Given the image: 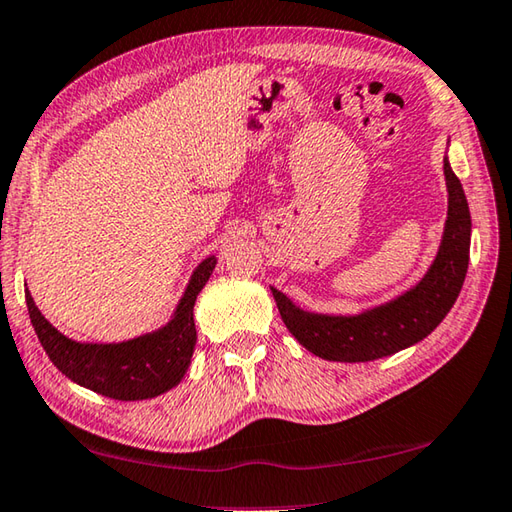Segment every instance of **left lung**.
I'll return each instance as SVG.
<instances>
[{
  "mask_svg": "<svg viewBox=\"0 0 512 512\" xmlns=\"http://www.w3.org/2000/svg\"><path fill=\"white\" fill-rule=\"evenodd\" d=\"M443 172L448 181V221L443 241L430 271L412 291L367 313L342 318L306 313L284 293L271 288L286 329L302 347L324 360L369 362L412 347L439 327L466 280L472 228L466 194L448 159L443 161Z\"/></svg>",
  "mask_w": 512,
  "mask_h": 512,
  "instance_id": "obj_1",
  "label": "left lung"
}]
</instances>
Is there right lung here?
Instances as JSON below:
<instances>
[{"instance_id":"right-lung-1","label":"right lung","mask_w":512,"mask_h":512,"mask_svg":"<svg viewBox=\"0 0 512 512\" xmlns=\"http://www.w3.org/2000/svg\"><path fill=\"white\" fill-rule=\"evenodd\" d=\"M217 259L208 257L194 271L174 318L163 329L118 345H82L51 327L26 293L31 324L55 367L73 383L116 401H145L181 383L190 367L197 342L194 302L215 271Z\"/></svg>"}]
</instances>
